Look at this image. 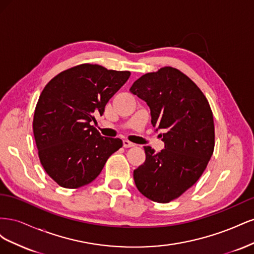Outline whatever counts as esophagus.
I'll list each match as a JSON object with an SVG mask.
<instances>
[{"instance_id":"1","label":"esophagus","mask_w":254,"mask_h":254,"mask_svg":"<svg viewBox=\"0 0 254 254\" xmlns=\"http://www.w3.org/2000/svg\"><path fill=\"white\" fill-rule=\"evenodd\" d=\"M123 145H124V147H125V148H128V147H133V146H134V144H133V143H131V142L128 141V140H124V141H123Z\"/></svg>"}]
</instances>
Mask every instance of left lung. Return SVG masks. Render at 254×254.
<instances>
[{
	"mask_svg": "<svg viewBox=\"0 0 254 254\" xmlns=\"http://www.w3.org/2000/svg\"><path fill=\"white\" fill-rule=\"evenodd\" d=\"M131 93L148 105L151 124L164 142L156 152L144 146L145 162L133 171L140 193L167 203L200 178L213 155L215 129L209 102L194 81L172 66L135 80Z\"/></svg>",
	"mask_w": 254,
	"mask_h": 254,
	"instance_id": "left-lung-1",
	"label": "left lung"
}]
</instances>
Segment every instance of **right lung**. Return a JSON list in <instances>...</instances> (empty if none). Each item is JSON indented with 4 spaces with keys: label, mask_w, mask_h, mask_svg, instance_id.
Segmentation results:
<instances>
[{
    "label": "right lung",
    "mask_w": 254,
    "mask_h": 254,
    "mask_svg": "<svg viewBox=\"0 0 254 254\" xmlns=\"http://www.w3.org/2000/svg\"><path fill=\"white\" fill-rule=\"evenodd\" d=\"M130 76L84 64L59 73L37 103L33 129L44 171L60 187L77 189L101 174L107 160L119 150V137L102 136L91 126L104 114L109 99Z\"/></svg>",
    "instance_id": "obj_1"
}]
</instances>
